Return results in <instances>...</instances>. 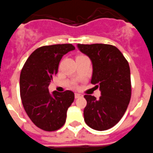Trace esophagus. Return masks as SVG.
<instances>
[{"instance_id":"obj_1","label":"esophagus","mask_w":153,"mask_h":153,"mask_svg":"<svg viewBox=\"0 0 153 153\" xmlns=\"http://www.w3.org/2000/svg\"><path fill=\"white\" fill-rule=\"evenodd\" d=\"M74 96H75L76 99H78V98L81 97V96H82V95H81V94H79V93H75Z\"/></svg>"}]
</instances>
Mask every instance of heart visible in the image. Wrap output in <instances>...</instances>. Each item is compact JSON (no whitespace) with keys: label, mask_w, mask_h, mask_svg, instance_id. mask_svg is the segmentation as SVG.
Wrapping results in <instances>:
<instances>
[{"label":"heart","mask_w":153,"mask_h":153,"mask_svg":"<svg viewBox=\"0 0 153 153\" xmlns=\"http://www.w3.org/2000/svg\"><path fill=\"white\" fill-rule=\"evenodd\" d=\"M79 56H82V55H79Z\"/></svg>","instance_id":"obj_1"}]
</instances>
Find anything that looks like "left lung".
Instances as JSON below:
<instances>
[{
    "label": "left lung",
    "mask_w": 153,
    "mask_h": 153,
    "mask_svg": "<svg viewBox=\"0 0 153 153\" xmlns=\"http://www.w3.org/2000/svg\"><path fill=\"white\" fill-rule=\"evenodd\" d=\"M78 48L92 63L91 83L99 87V99L85 95L87 104L84 120L91 128L106 131L124 116L131 97V71L127 61L115 46L106 44H78Z\"/></svg>",
    "instance_id": "8db88e82"
}]
</instances>
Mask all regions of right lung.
<instances>
[{
  "label": "right lung",
  "mask_w": 153,
  "mask_h": 153,
  "mask_svg": "<svg viewBox=\"0 0 153 153\" xmlns=\"http://www.w3.org/2000/svg\"><path fill=\"white\" fill-rule=\"evenodd\" d=\"M74 49L71 44L39 48L28 57L21 71L19 88L22 105L33 124L43 131H57L65 124L74 93L67 90L50 94L48 86L53 76L57 74L63 56Z\"/></svg>",
  "instance_id": "1"
}]
</instances>
